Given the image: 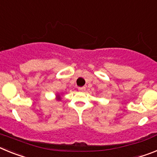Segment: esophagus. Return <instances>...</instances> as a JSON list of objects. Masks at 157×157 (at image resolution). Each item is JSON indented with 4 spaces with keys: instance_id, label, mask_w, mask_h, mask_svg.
I'll return each instance as SVG.
<instances>
[{
    "instance_id": "34e87169",
    "label": "esophagus",
    "mask_w": 157,
    "mask_h": 157,
    "mask_svg": "<svg viewBox=\"0 0 157 157\" xmlns=\"http://www.w3.org/2000/svg\"><path fill=\"white\" fill-rule=\"evenodd\" d=\"M85 89H86L85 87H80V88H78V90L80 91V92H84Z\"/></svg>"
}]
</instances>
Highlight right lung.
<instances>
[{"instance_id":"add662e5","label":"right lung","mask_w":157,"mask_h":157,"mask_svg":"<svg viewBox=\"0 0 157 157\" xmlns=\"http://www.w3.org/2000/svg\"><path fill=\"white\" fill-rule=\"evenodd\" d=\"M57 99H58V100H61V97H60V95H58V98H57Z\"/></svg>"}]
</instances>
